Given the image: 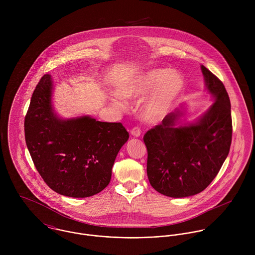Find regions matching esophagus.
<instances>
[{"instance_id":"obj_1","label":"esophagus","mask_w":255,"mask_h":255,"mask_svg":"<svg viewBox=\"0 0 255 255\" xmlns=\"http://www.w3.org/2000/svg\"><path fill=\"white\" fill-rule=\"evenodd\" d=\"M130 134L134 137H138V136H140V129L137 127H134L130 129Z\"/></svg>"}]
</instances>
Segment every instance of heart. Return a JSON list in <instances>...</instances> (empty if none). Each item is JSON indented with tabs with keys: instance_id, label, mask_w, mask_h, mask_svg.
Segmentation results:
<instances>
[{
	"instance_id": "heart-1",
	"label": "heart",
	"mask_w": 255,
	"mask_h": 255,
	"mask_svg": "<svg viewBox=\"0 0 255 255\" xmlns=\"http://www.w3.org/2000/svg\"><path fill=\"white\" fill-rule=\"evenodd\" d=\"M185 87L182 73L165 68H156L139 73L119 87V94L111 97L113 105L122 107L127 100L142 99L140 118L149 124L164 120L175 108Z\"/></svg>"
}]
</instances>
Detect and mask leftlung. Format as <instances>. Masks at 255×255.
Here are the masks:
<instances>
[{
    "instance_id": "left-lung-1",
    "label": "left lung",
    "mask_w": 255,
    "mask_h": 255,
    "mask_svg": "<svg viewBox=\"0 0 255 255\" xmlns=\"http://www.w3.org/2000/svg\"><path fill=\"white\" fill-rule=\"evenodd\" d=\"M205 90L215 101L191 123H182L184 109L170 113L143 137L147 176L152 187L169 197L203 191L215 179L232 142L231 102L223 82L201 66Z\"/></svg>"
}]
</instances>
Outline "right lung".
I'll return each mask as SVG.
<instances>
[{
    "label": "right lung",
    "instance_id": "1",
    "mask_svg": "<svg viewBox=\"0 0 255 255\" xmlns=\"http://www.w3.org/2000/svg\"><path fill=\"white\" fill-rule=\"evenodd\" d=\"M50 74L40 79L25 116L24 133L38 173L50 188L70 197H89L111 181L116 157L128 139L121 123L90 116L63 119L55 112Z\"/></svg>",
    "mask_w": 255,
    "mask_h": 255
}]
</instances>
